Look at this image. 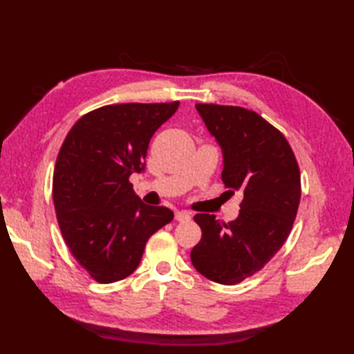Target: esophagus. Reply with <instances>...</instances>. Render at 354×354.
Listing matches in <instances>:
<instances>
[{"mask_svg":"<svg viewBox=\"0 0 354 354\" xmlns=\"http://www.w3.org/2000/svg\"><path fill=\"white\" fill-rule=\"evenodd\" d=\"M175 219L178 222H189L192 219V216L189 212H185V209H181V212H176L175 213Z\"/></svg>","mask_w":354,"mask_h":354,"instance_id":"obj_1","label":"esophagus"}]
</instances>
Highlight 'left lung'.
<instances>
[{"label": "left lung", "mask_w": 354, "mask_h": 354, "mask_svg": "<svg viewBox=\"0 0 354 354\" xmlns=\"http://www.w3.org/2000/svg\"><path fill=\"white\" fill-rule=\"evenodd\" d=\"M196 109L222 147L225 187L243 192V201L228 223L194 216L202 239L190 259L208 280L231 286L254 275L284 245L301 199V176L288 140L257 112L213 103Z\"/></svg>", "instance_id": "1"}]
</instances>
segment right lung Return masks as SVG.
<instances>
[{
  "label": "right lung",
  "mask_w": 354,
  "mask_h": 354,
  "mask_svg": "<svg viewBox=\"0 0 354 354\" xmlns=\"http://www.w3.org/2000/svg\"><path fill=\"white\" fill-rule=\"evenodd\" d=\"M179 102L106 104L80 117L53 173L59 228L73 257L95 281L123 280L138 268L149 237L173 219L146 205L129 176L146 165L149 141Z\"/></svg>",
  "instance_id": "right-lung-1"
}]
</instances>
